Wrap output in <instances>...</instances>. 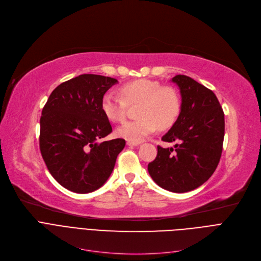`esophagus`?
<instances>
[{"instance_id": "obj_1", "label": "esophagus", "mask_w": 261, "mask_h": 261, "mask_svg": "<svg viewBox=\"0 0 261 261\" xmlns=\"http://www.w3.org/2000/svg\"><path fill=\"white\" fill-rule=\"evenodd\" d=\"M126 144H127L128 146H137V145H139L140 143H139V142H132V141H127V142H126Z\"/></svg>"}]
</instances>
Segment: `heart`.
<instances>
[{"label": "heart", "instance_id": "heart-1", "mask_svg": "<svg viewBox=\"0 0 261 261\" xmlns=\"http://www.w3.org/2000/svg\"><path fill=\"white\" fill-rule=\"evenodd\" d=\"M121 96L109 91L101 101V110L105 117L114 122L122 121L127 106H138L137 120L125 121L116 129V134L132 142H140L157 130L172 127L181 112V99L178 91L171 86L140 79L128 82L120 88Z\"/></svg>", "mask_w": 261, "mask_h": 261}]
</instances>
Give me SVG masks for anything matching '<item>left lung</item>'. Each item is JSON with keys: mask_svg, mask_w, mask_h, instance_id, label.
<instances>
[{"mask_svg": "<svg viewBox=\"0 0 261 261\" xmlns=\"http://www.w3.org/2000/svg\"><path fill=\"white\" fill-rule=\"evenodd\" d=\"M180 89L181 112L163 137L178 142L175 148L158 145L147 170L157 185L170 192L186 193L200 186L215 172L224 138V114L213 91L185 74L172 79Z\"/></svg>", "mask_w": 261, "mask_h": 261, "instance_id": "1", "label": "left lung"}]
</instances>
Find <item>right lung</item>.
I'll return each mask as SVG.
<instances>
[{
	"mask_svg": "<svg viewBox=\"0 0 261 261\" xmlns=\"http://www.w3.org/2000/svg\"><path fill=\"white\" fill-rule=\"evenodd\" d=\"M118 80L84 73L60 84L43 107L40 150L51 176L79 194L94 192L110 178L124 139L103 141L112 133L101 110L105 93Z\"/></svg>",
	"mask_w": 261,
	"mask_h": 261,
	"instance_id": "obj_1",
	"label": "right lung"
}]
</instances>
